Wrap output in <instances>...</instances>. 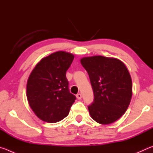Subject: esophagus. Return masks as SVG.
Masks as SVG:
<instances>
[{
	"instance_id": "34e87169",
	"label": "esophagus",
	"mask_w": 153,
	"mask_h": 153,
	"mask_svg": "<svg viewBox=\"0 0 153 153\" xmlns=\"http://www.w3.org/2000/svg\"><path fill=\"white\" fill-rule=\"evenodd\" d=\"M76 97H77V99H81V98H82V95L81 94H79H79H77V95H76Z\"/></svg>"
}]
</instances>
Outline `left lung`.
<instances>
[{
    "label": "left lung",
    "mask_w": 153,
    "mask_h": 153,
    "mask_svg": "<svg viewBox=\"0 0 153 153\" xmlns=\"http://www.w3.org/2000/svg\"><path fill=\"white\" fill-rule=\"evenodd\" d=\"M80 63L94 92V102L88 107L90 117L102 125L115 122L126 113L132 97L128 68L120 59L102 56L83 57Z\"/></svg>",
    "instance_id": "1"
}]
</instances>
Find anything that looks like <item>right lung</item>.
I'll use <instances>...</instances> for the list:
<instances>
[{
    "label": "right lung",
    "mask_w": 153,
    "mask_h": 153,
    "mask_svg": "<svg viewBox=\"0 0 153 153\" xmlns=\"http://www.w3.org/2000/svg\"><path fill=\"white\" fill-rule=\"evenodd\" d=\"M74 59L71 53L55 52L41 59L28 77V103L36 115L45 122L63 120L75 102L76 98L69 92L66 78Z\"/></svg>",
    "instance_id": "right-lung-1"
}]
</instances>
